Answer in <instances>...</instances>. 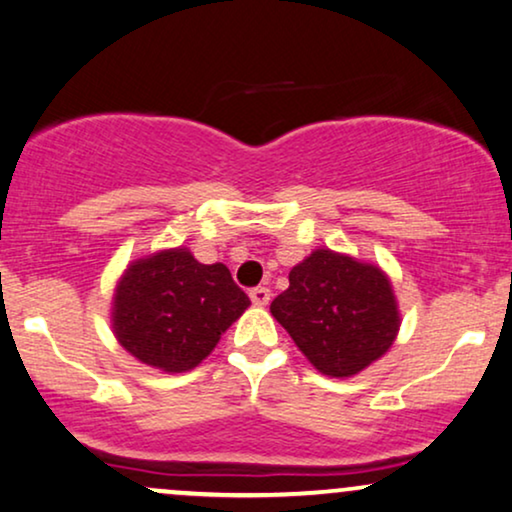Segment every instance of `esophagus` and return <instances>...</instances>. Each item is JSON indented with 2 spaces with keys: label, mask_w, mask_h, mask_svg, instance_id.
<instances>
[{
  "label": "esophagus",
  "mask_w": 512,
  "mask_h": 512,
  "mask_svg": "<svg viewBox=\"0 0 512 512\" xmlns=\"http://www.w3.org/2000/svg\"><path fill=\"white\" fill-rule=\"evenodd\" d=\"M269 297H271V290L264 286H257L250 290V300L255 307H264V304H269Z\"/></svg>",
  "instance_id": "1"
}]
</instances>
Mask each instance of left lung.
Returning <instances> with one entry per match:
<instances>
[{
	"mask_svg": "<svg viewBox=\"0 0 512 512\" xmlns=\"http://www.w3.org/2000/svg\"><path fill=\"white\" fill-rule=\"evenodd\" d=\"M288 281L271 302V316L328 378H352L397 340V295L378 264L316 248L290 269Z\"/></svg>",
	"mask_w": 512,
	"mask_h": 512,
	"instance_id": "left-lung-1",
	"label": "left lung"
}]
</instances>
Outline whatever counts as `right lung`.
Returning a JSON list of instances; mask_svg holds the SVG:
<instances>
[{
  "label": "right lung",
  "mask_w": 512,
  "mask_h": 512,
  "mask_svg": "<svg viewBox=\"0 0 512 512\" xmlns=\"http://www.w3.org/2000/svg\"><path fill=\"white\" fill-rule=\"evenodd\" d=\"M250 307L222 262L200 264L189 248L129 262L113 293L115 340L163 373L196 368Z\"/></svg>",
  "instance_id": "1"
}]
</instances>
